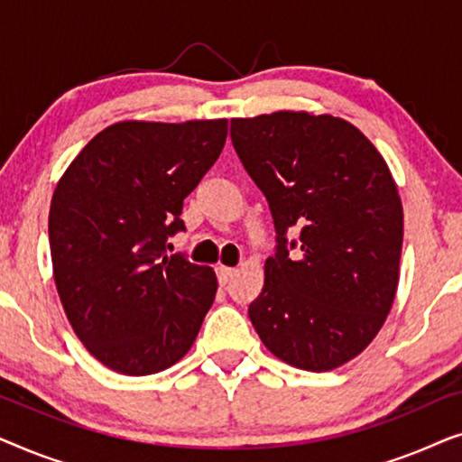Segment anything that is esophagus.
Returning a JSON list of instances; mask_svg holds the SVG:
<instances>
[{
    "instance_id": "1",
    "label": "esophagus",
    "mask_w": 462,
    "mask_h": 462,
    "mask_svg": "<svg viewBox=\"0 0 462 462\" xmlns=\"http://www.w3.org/2000/svg\"><path fill=\"white\" fill-rule=\"evenodd\" d=\"M217 273H218V282L223 283H229L233 277H236V273H237V269H231V267H218L217 269Z\"/></svg>"
}]
</instances>
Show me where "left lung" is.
I'll use <instances>...</instances> for the list:
<instances>
[{"instance_id":"obj_1","label":"left lung","mask_w":462,"mask_h":462,"mask_svg":"<svg viewBox=\"0 0 462 462\" xmlns=\"http://www.w3.org/2000/svg\"><path fill=\"white\" fill-rule=\"evenodd\" d=\"M231 141L277 233L252 326L294 368H338L374 340L400 282L403 210L387 162L346 119L307 111L231 119Z\"/></svg>"}]
</instances>
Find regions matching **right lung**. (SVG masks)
Returning a JSON list of instances; mask_svg holds the SVG:
<instances>
[{"instance_id": "1", "label": "right lung", "mask_w": 462, "mask_h": 462, "mask_svg": "<svg viewBox=\"0 0 462 462\" xmlns=\"http://www.w3.org/2000/svg\"><path fill=\"white\" fill-rule=\"evenodd\" d=\"M226 119L117 122L60 176L50 206L54 282L88 351L125 376L185 357L217 296L212 267L168 254L182 201L218 160Z\"/></svg>"}]
</instances>
